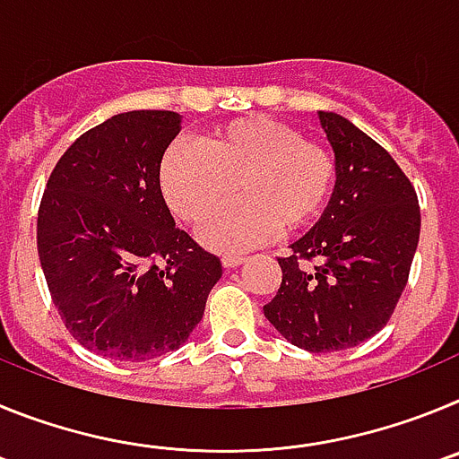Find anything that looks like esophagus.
<instances>
[{"instance_id":"obj_1","label":"esophagus","mask_w":459,"mask_h":459,"mask_svg":"<svg viewBox=\"0 0 459 459\" xmlns=\"http://www.w3.org/2000/svg\"><path fill=\"white\" fill-rule=\"evenodd\" d=\"M243 264V257H238V255H225L222 257V266L225 269H237V266Z\"/></svg>"}]
</instances>
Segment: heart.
<instances>
[{"instance_id":"heart-1","label":"heart","mask_w":459,"mask_h":459,"mask_svg":"<svg viewBox=\"0 0 459 459\" xmlns=\"http://www.w3.org/2000/svg\"><path fill=\"white\" fill-rule=\"evenodd\" d=\"M333 156L299 128L271 117L218 126L200 149L174 142L160 163V188L186 222L205 218L231 194L239 200L200 230L204 246L238 253L310 225L333 190Z\"/></svg>"}]
</instances>
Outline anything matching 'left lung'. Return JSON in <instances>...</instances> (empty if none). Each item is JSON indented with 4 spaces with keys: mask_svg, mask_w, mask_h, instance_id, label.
Instances as JSON below:
<instances>
[{
    "mask_svg": "<svg viewBox=\"0 0 459 459\" xmlns=\"http://www.w3.org/2000/svg\"><path fill=\"white\" fill-rule=\"evenodd\" d=\"M317 117L335 156L333 193L310 232L278 257L282 282L264 315L287 342L322 354L386 326L407 287L420 209L386 149L335 112Z\"/></svg>",
    "mask_w": 459,
    "mask_h": 459,
    "instance_id": "8db88e82",
    "label": "left lung"
}]
</instances>
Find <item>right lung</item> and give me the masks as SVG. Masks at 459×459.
I'll return each instance as SVG.
<instances>
[{"label":"right lung","mask_w":459,"mask_h":459,"mask_svg":"<svg viewBox=\"0 0 459 459\" xmlns=\"http://www.w3.org/2000/svg\"><path fill=\"white\" fill-rule=\"evenodd\" d=\"M181 115L133 109L80 135L48 179L36 243L71 335L115 360L179 350L204 315L221 259L174 225L160 160Z\"/></svg>","instance_id":"add662e5"}]
</instances>
